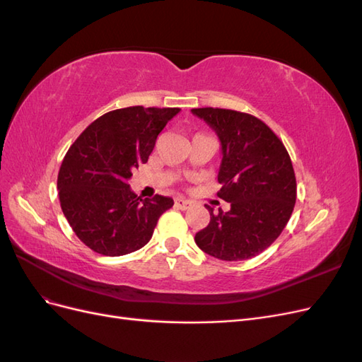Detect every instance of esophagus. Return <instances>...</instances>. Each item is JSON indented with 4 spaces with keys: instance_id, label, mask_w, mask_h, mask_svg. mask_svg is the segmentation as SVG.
I'll use <instances>...</instances> for the list:
<instances>
[{
    "instance_id": "esophagus-1",
    "label": "esophagus",
    "mask_w": 362,
    "mask_h": 362,
    "mask_svg": "<svg viewBox=\"0 0 362 362\" xmlns=\"http://www.w3.org/2000/svg\"><path fill=\"white\" fill-rule=\"evenodd\" d=\"M193 204L192 201H187V199H182V198H178L177 201H175V206L180 208V210H187V208H190Z\"/></svg>"
}]
</instances>
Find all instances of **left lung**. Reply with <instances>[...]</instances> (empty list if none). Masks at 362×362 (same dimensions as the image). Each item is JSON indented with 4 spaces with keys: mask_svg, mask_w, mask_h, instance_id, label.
Here are the masks:
<instances>
[{
    "mask_svg": "<svg viewBox=\"0 0 362 362\" xmlns=\"http://www.w3.org/2000/svg\"><path fill=\"white\" fill-rule=\"evenodd\" d=\"M221 139L222 163L217 181L221 199L231 210L213 213L196 233L205 254L223 261H242L261 254L288 223L296 204V175L282 140L249 113L228 108H193Z\"/></svg>",
    "mask_w": 362,
    "mask_h": 362,
    "instance_id": "left-lung-1",
    "label": "left lung"
}]
</instances>
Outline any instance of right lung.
I'll use <instances>...</instances> for the list:
<instances>
[{"label":"right lung","instance_id":"obj_1","mask_svg":"<svg viewBox=\"0 0 362 362\" xmlns=\"http://www.w3.org/2000/svg\"><path fill=\"white\" fill-rule=\"evenodd\" d=\"M178 112L141 105L108 112L64 156L57 177L62 210L75 235L96 254L120 257L144 247L173 205L161 194L140 199L128 180L148 161L161 129Z\"/></svg>","mask_w":362,"mask_h":362}]
</instances>
